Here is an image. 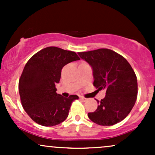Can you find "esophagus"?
<instances>
[{
  "instance_id": "esophagus-1",
  "label": "esophagus",
  "mask_w": 155,
  "mask_h": 155,
  "mask_svg": "<svg viewBox=\"0 0 155 155\" xmlns=\"http://www.w3.org/2000/svg\"><path fill=\"white\" fill-rule=\"evenodd\" d=\"M79 98L81 99V101H87V98H85V97H82V96H80V97H79Z\"/></svg>"
}]
</instances>
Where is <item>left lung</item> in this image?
I'll return each instance as SVG.
<instances>
[{
  "label": "left lung",
  "mask_w": 155,
  "mask_h": 155,
  "mask_svg": "<svg viewBox=\"0 0 155 155\" xmlns=\"http://www.w3.org/2000/svg\"><path fill=\"white\" fill-rule=\"evenodd\" d=\"M92 69L93 85L106 90L95 111L88 113L95 123L111 126L123 120L136 101L138 83L134 71L125 58L108 49L78 53Z\"/></svg>",
  "instance_id": "8db88e82"
}]
</instances>
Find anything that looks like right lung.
Returning <instances> with one entry per match:
<instances>
[{
    "label": "right lung",
    "instance_id": "1",
    "mask_svg": "<svg viewBox=\"0 0 155 155\" xmlns=\"http://www.w3.org/2000/svg\"><path fill=\"white\" fill-rule=\"evenodd\" d=\"M76 52L60 48H44L33 55L25 66L19 81L22 107L34 122L46 127L63 122L76 95L64 97L56 92L62 68L68 63L79 60Z\"/></svg>",
    "mask_w": 155,
    "mask_h": 155
}]
</instances>
